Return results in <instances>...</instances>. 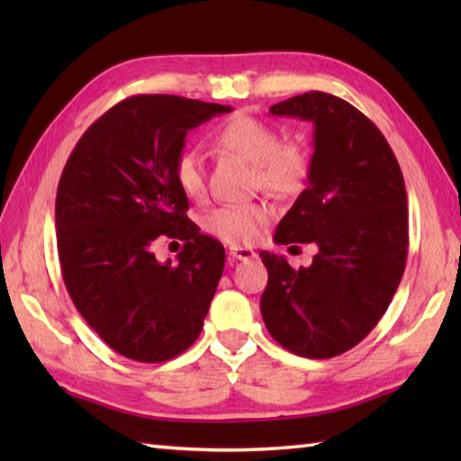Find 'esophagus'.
Masks as SVG:
<instances>
[{
    "mask_svg": "<svg viewBox=\"0 0 461 461\" xmlns=\"http://www.w3.org/2000/svg\"><path fill=\"white\" fill-rule=\"evenodd\" d=\"M230 256L233 259H240V261H249V259H256L258 253L253 251L251 248H241V246H231L230 248Z\"/></svg>",
    "mask_w": 461,
    "mask_h": 461,
    "instance_id": "esophagus-1",
    "label": "esophagus"
}]
</instances>
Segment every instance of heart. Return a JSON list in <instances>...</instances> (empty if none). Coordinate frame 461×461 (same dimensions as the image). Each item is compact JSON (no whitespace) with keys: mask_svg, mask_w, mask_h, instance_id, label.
Listing matches in <instances>:
<instances>
[{"mask_svg":"<svg viewBox=\"0 0 461 461\" xmlns=\"http://www.w3.org/2000/svg\"><path fill=\"white\" fill-rule=\"evenodd\" d=\"M213 144L225 154L253 164L256 184L263 190L291 198L305 188L311 160L305 144L299 140H279L276 126L238 113L220 124ZM174 180L184 195L198 200L205 192L202 162L195 152L185 150L174 162ZM276 210L267 202L241 205H221L210 212L205 228L231 246H249L256 241Z\"/></svg>","mask_w":461,"mask_h":461,"instance_id":"1","label":"heart"}]
</instances>
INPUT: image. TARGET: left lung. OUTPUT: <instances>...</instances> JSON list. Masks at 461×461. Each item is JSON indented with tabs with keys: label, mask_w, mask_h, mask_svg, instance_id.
Returning a JSON list of instances; mask_svg holds the SVG:
<instances>
[{
	"label": "left lung",
	"mask_w": 461,
	"mask_h": 461,
	"mask_svg": "<svg viewBox=\"0 0 461 461\" xmlns=\"http://www.w3.org/2000/svg\"><path fill=\"white\" fill-rule=\"evenodd\" d=\"M276 116L315 126L307 188L276 230V243H315L309 267L261 251V317L281 347L332 358L357 347L384 315L408 256L406 185L375 122L329 93L273 104Z\"/></svg>",
	"instance_id": "1"
}]
</instances>
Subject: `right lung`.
I'll return each instance as SVG.
<instances>
[{"instance_id": "right-lung-1", "label": "right lung", "mask_w": 461, "mask_h": 461, "mask_svg": "<svg viewBox=\"0 0 461 461\" xmlns=\"http://www.w3.org/2000/svg\"><path fill=\"white\" fill-rule=\"evenodd\" d=\"M230 111L136 95L93 122L65 164L55 200L65 287L89 327L126 358L170 360L200 337L225 251L185 215L174 162L188 131ZM160 235L185 241L174 267L151 253Z\"/></svg>"}]
</instances>
